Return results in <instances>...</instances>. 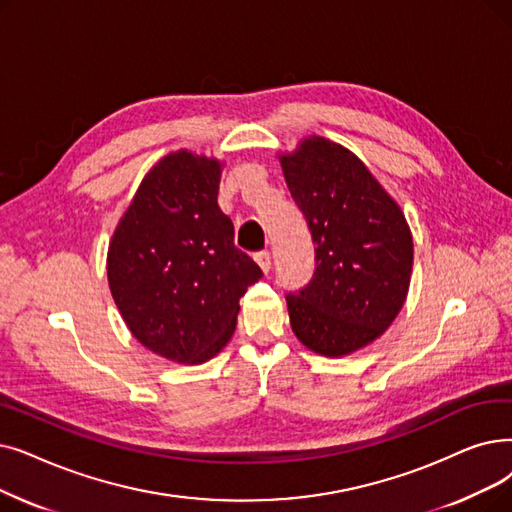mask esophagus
<instances>
[{"label": "esophagus", "mask_w": 512, "mask_h": 512, "mask_svg": "<svg viewBox=\"0 0 512 512\" xmlns=\"http://www.w3.org/2000/svg\"><path fill=\"white\" fill-rule=\"evenodd\" d=\"M255 261L261 265V270L268 274L272 270V255L268 251H259L255 253Z\"/></svg>", "instance_id": "1"}]
</instances>
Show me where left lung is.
<instances>
[{"instance_id":"obj_1","label":"left lung","mask_w":512,"mask_h":512,"mask_svg":"<svg viewBox=\"0 0 512 512\" xmlns=\"http://www.w3.org/2000/svg\"><path fill=\"white\" fill-rule=\"evenodd\" d=\"M280 163L316 244L314 276L286 295L288 316L305 347L337 358L381 337L402 309L412 234L397 203L343 146L314 136Z\"/></svg>"}]
</instances>
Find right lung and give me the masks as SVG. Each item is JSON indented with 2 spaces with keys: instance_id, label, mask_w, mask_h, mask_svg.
<instances>
[{
  "instance_id": "obj_1",
  "label": "right lung",
  "mask_w": 512,
  "mask_h": 512,
  "mask_svg": "<svg viewBox=\"0 0 512 512\" xmlns=\"http://www.w3.org/2000/svg\"><path fill=\"white\" fill-rule=\"evenodd\" d=\"M217 161L182 150L144 177L108 249V284L144 347L201 364L236 328L238 301L263 272L234 244L217 205Z\"/></svg>"
}]
</instances>
